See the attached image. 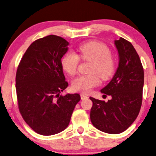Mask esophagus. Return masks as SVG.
<instances>
[{
    "label": "esophagus",
    "mask_w": 156,
    "mask_h": 156,
    "mask_svg": "<svg viewBox=\"0 0 156 156\" xmlns=\"http://www.w3.org/2000/svg\"><path fill=\"white\" fill-rule=\"evenodd\" d=\"M80 98H81L82 100H84V99H86V98H88V96L85 95V94H80Z\"/></svg>",
    "instance_id": "34e87169"
}]
</instances>
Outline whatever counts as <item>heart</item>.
I'll return each instance as SVG.
<instances>
[{"instance_id": "b5f03b06", "label": "heart", "mask_w": 156, "mask_h": 156, "mask_svg": "<svg viewBox=\"0 0 156 156\" xmlns=\"http://www.w3.org/2000/svg\"><path fill=\"white\" fill-rule=\"evenodd\" d=\"M79 57L76 53L68 52L62 58L63 70L73 76L77 73L80 58L90 62L88 68L89 73L76 77L72 82V88L76 91L88 94L93 88L99 85L102 80H109L113 76L116 68L115 60L111 55L109 47L99 42H89L78 49Z\"/></svg>"}]
</instances>
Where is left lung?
<instances>
[{"label":"left lung","instance_id":"1","mask_svg":"<svg viewBox=\"0 0 156 156\" xmlns=\"http://www.w3.org/2000/svg\"><path fill=\"white\" fill-rule=\"evenodd\" d=\"M114 44L119 53V66L111 81L101 90L104 96H111L112 99L105 102L90 97L93 125L109 134L125 131L136 119L141 108L144 85L143 65L133 44L122 37Z\"/></svg>","mask_w":156,"mask_h":156}]
</instances>
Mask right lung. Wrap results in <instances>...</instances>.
<instances>
[{"mask_svg":"<svg viewBox=\"0 0 156 156\" xmlns=\"http://www.w3.org/2000/svg\"><path fill=\"white\" fill-rule=\"evenodd\" d=\"M68 44L56 35L37 39L18 66V107L26 123L39 135H52L66 129L80 100L78 94L60 95L68 86L61 64Z\"/></svg>","mask_w":156,"mask_h":156,"instance_id":"obj_1","label":"right lung"}]
</instances>
